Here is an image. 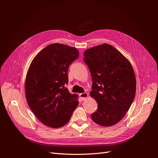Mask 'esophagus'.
<instances>
[{
	"label": "esophagus",
	"mask_w": 158,
	"mask_h": 158,
	"mask_svg": "<svg viewBox=\"0 0 158 158\" xmlns=\"http://www.w3.org/2000/svg\"><path fill=\"white\" fill-rule=\"evenodd\" d=\"M79 97H80V98H81V99L82 101H84V100H85V99L87 98V97H88V94L86 93H81V94H79Z\"/></svg>",
	"instance_id": "1"
}]
</instances>
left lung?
Listing matches in <instances>:
<instances>
[{"mask_svg":"<svg viewBox=\"0 0 158 158\" xmlns=\"http://www.w3.org/2000/svg\"><path fill=\"white\" fill-rule=\"evenodd\" d=\"M84 60L92 76L90 96L98 103V109L91 115L93 121L102 126L118 123L136 94V76L131 64L118 50L106 43L85 50Z\"/></svg>","mask_w":158,"mask_h":158,"instance_id":"8db88e82","label":"left lung"}]
</instances>
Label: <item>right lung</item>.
Masks as SVG:
<instances>
[{
    "instance_id": "obj_1",
    "label": "right lung",
    "mask_w": 158,
    "mask_h": 158,
    "mask_svg": "<svg viewBox=\"0 0 158 158\" xmlns=\"http://www.w3.org/2000/svg\"><path fill=\"white\" fill-rule=\"evenodd\" d=\"M79 56L76 48L55 43L40 51L30 64L25 81L26 98L44 125L64 126L79 104L77 95L71 94L65 87L68 83L69 66Z\"/></svg>"
}]
</instances>
